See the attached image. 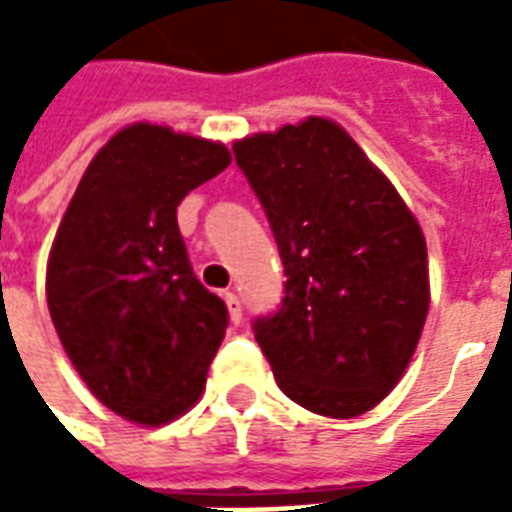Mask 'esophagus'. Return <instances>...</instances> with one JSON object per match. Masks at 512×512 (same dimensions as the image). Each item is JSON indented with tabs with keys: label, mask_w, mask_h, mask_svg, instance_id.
Segmentation results:
<instances>
[{
	"label": "esophagus",
	"mask_w": 512,
	"mask_h": 512,
	"mask_svg": "<svg viewBox=\"0 0 512 512\" xmlns=\"http://www.w3.org/2000/svg\"><path fill=\"white\" fill-rule=\"evenodd\" d=\"M224 301H227V312H230V321L238 326V323L244 321V304H241V299H238V293H235V290H227V293H224Z\"/></svg>",
	"instance_id": "34e87169"
}]
</instances>
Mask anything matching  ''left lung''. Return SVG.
<instances>
[{
  "mask_svg": "<svg viewBox=\"0 0 512 512\" xmlns=\"http://www.w3.org/2000/svg\"><path fill=\"white\" fill-rule=\"evenodd\" d=\"M285 268L277 312L252 323L279 389L351 419L406 373L430 304L414 213L365 150L326 117L233 145Z\"/></svg>",
  "mask_w": 512,
  "mask_h": 512,
  "instance_id": "8db88e82",
  "label": "left lung"
}]
</instances>
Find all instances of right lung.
Masks as SVG:
<instances>
[{"label":"right lung","instance_id":"1","mask_svg":"<svg viewBox=\"0 0 512 512\" xmlns=\"http://www.w3.org/2000/svg\"><path fill=\"white\" fill-rule=\"evenodd\" d=\"M230 164L227 147L134 123L106 142L54 238L46 299L65 354L104 406L164 425L200 400L227 329L194 277L178 205Z\"/></svg>","mask_w":512,"mask_h":512}]
</instances>
